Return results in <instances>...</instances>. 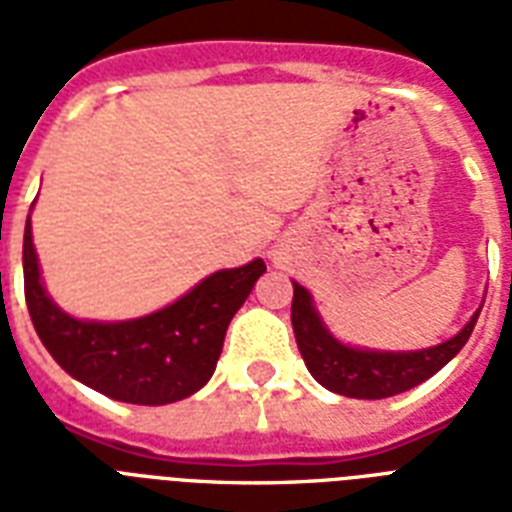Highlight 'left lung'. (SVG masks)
<instances>
[{
	"mask_svg": "<svg viewBox=\"0 0 512 512\" xmlns=\"http://www.w3.org/2000/svg\"><path fill=\"white\" fill-rule=\"evenodd\" d=\"M478 313L481 311H476L462 332L436 348L414 350V353H377V350L348 348L329 335L319 313L313 311L311 295L297 281L292 297V329L308 372L324 388L348 398H388L412 390L414 385L433 377L468 342Z\"/></svg>",
	"mask_w": 512,
	"mask_h": 512,
	"instance_id": "1",
	"label": "left lung"
}]
</instances>
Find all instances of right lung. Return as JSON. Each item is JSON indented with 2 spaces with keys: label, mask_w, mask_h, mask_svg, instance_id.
Masks as SVG:
<instances>
[{
  "label": "right lung",
  "mask_w": 512,
  "mask_h": 512,
  "mask_svg": "<svg viewBox=\"0 0 512 512\" xmlns=\"http://www.w3.org/2000/svg\"><path fill=\"white\" fill-rule=\"evenodd\" d=\"M263 273V260H252L212 273L177 303L143 319L79 321L44 292L31 220L23 233V289L36 335L71 377L124 404H172L207 385L225 329Z\"/></svg>",
  "instance_id": "obj_1"
}]
</instances>
